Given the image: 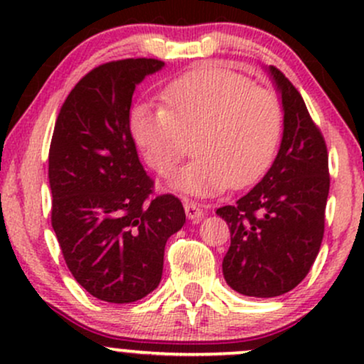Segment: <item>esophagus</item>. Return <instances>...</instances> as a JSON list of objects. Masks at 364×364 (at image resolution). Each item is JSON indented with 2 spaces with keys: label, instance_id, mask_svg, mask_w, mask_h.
<instances>
[{
  "label": "esophagus",
  "instance_id": "34e87169",
  "mask_svg": "<svg viewBox=\"0 0 364 364\" xmlns=\"http://www.w3.org/2000/svg\"><path fill=\"white\" fill-rule=\"evenodd\" d=\"M185 212H186L188 219L195 220V223L202 220V217H203V208L200 207L196 202H193V200H185Z\"/></svg>",
  "mask_w": 364,
  "mask_h": 364
}]
</instances>
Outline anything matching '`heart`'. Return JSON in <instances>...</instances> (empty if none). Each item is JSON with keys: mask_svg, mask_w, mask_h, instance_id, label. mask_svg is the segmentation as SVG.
I'll return each mask as SVG.
<instances>
[{"mask_svg": "<svg viewBox=\"0 0 364 364\" xmlns=\"http://www.w3.org/2000/svg\"><path fill=\"white\" fill-rule=\"evenodd\" d=\"M164 106L139 104L129 124L145 161L169 178L186 157L195 159L174 185L193 195L257 183L272 164L281 141L284 112L274 92L220 66L183 73L162 92Z\"/></svg>", "mask_w": 364, "mask_h": 364, "instance_id": "obj_1", "label": "heart"}]
</instances>
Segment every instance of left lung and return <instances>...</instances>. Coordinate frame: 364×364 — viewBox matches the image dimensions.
<instances>
[{
    "label": "left lung",
    "mask_w": 364,
    "mask_h": 364,
    "mask_svg": "<svg viewBox=\"0 0 364 364\" xmlns=\"http://www.w3.org/2000/svg\"><path fill=\"white\" fill-rule=\"evenodd\" d=\"M281 90L284 133L272 168L235 205L217 208L229 225L231 246L223 262L232 289L275 298L310 272L325 231L330 188L328 152L301 94L270 66Z\"/></svg>",
    "instance_id": "8db88e82"
}]
</instances>
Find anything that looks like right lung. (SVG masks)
Wrapping results in <instances>:
<instances>
[{"instance_id": "add662e5", "label": "right lung", "mask_w": 364, "mask_h": 364, "mask_svg": "<svg viewBox=\"0 0 364 364\" xmlns=\"http://www.w3.org/2000/svg\"><path fill=\"white\" fill-rule=\"evenodd\" d=\"M154 58L95 66L63 102L49 147L51 224L66 267L94 298L133 303L159 286L166 241L185 224L178 196L154 195L129 129Z\"/></svg>"}]
</instances>
